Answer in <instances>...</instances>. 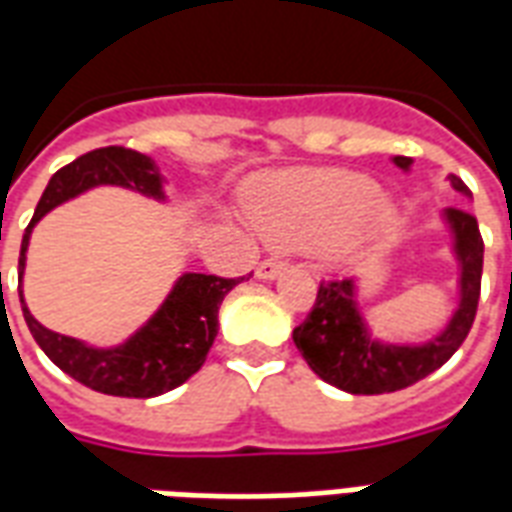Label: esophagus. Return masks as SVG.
I'll list each match as a JSON object with an SVG mask.
<instances>
[{"label":"esophagus","mask_w":512,"mask_h":512,"mask_svg":"<svg viewBox=\"0 0 512 512\" xmlns=\"http://www.w3.org/2000/svg\"><path fill=\"white\" fill-rule=\"evenodd\" d=\"M283 267H286V261H283L281 256H270V259H264L259 267H256V275H259V278H264V281H270V278H275V275H278Z\"/></svg>","instance_id":"34e87169"}]
</instances>
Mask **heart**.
<instances>
[{
    "instance_id": "1",
    "label": "heart",
    "mask_w": 512,
    "mask_h": 512,
    "mask_svg": "<svg viewBox=\"0 0 512 512\" xmlns=\"http://www.w3.org/2000/svg\"><path fill=\"white\" fill-rule=\"evenodd\" d=\"M376 182L346 169L289 171L272 179L253 201L264 237L286 248H316L346 259L368 229L390 223V210L374 204Z\"/></svg>"
}]
</instances>
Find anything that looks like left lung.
Returning a JSON list of instances; mask_svg holds the SVG:
<instances>
[{
  "instance_id": "left-lung-1",
  "label": "left lung",
  "mask_w": 512,
  "mask_h": 512,
  "mask_svg": "<svg viewBox=\"0 0 512 512\" xmlns=\"http://www.w3.org/2000/svg\"><path fill=\"white\" fill-rule=\"evenodd\" d=\"M395 163L409 169L412 160L398 155ZM450 185L464 196H472L461 177H450ZM447 220L455 231V253L461 259V305L445 333L425 346H387L371 341L354 305L352 281H322L311 313L292 333L313 374L346 393L382 395L420 382L458 352L472 330L480 300L483 237L472 212L450 207Z\"/></svg>"
}]
</instances>
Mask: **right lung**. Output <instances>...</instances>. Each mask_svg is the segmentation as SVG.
<instances>
[{
	"label": "right lung",
	"mask_w": 512,
	"mask_h": 512,
	"mask_svg": "<svg viewBox=\"0 0 512 512\" xmlns=\"http://www.w3.org/2000/svg\"><path fill=\"white\" fill-rule=\"evenodd\" d=\"M92 185H125L147 196H160L158 171L152 169L149 158H144L141 152L125 147L92 149L48 179V188L37 201L35 215L21 240L18 272H24V253L37 220ZM240 281H245V275L242 278H220L201 272L182 275L169 300L149 319L147 327H141L125 346L117 349H89L76 338L48 330L29 313L24 294H21V308L37 346L67 376H73L76 382L87 384L98 393L119 395V398H155L188 382L204 365L212 341L218 335L220 302Z\"/></svg>",
	"instance_id": "right-lung-1"
}]
</instances>
